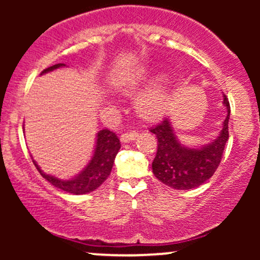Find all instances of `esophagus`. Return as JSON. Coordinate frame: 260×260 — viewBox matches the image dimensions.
<instances>
[{
    "instance_id": "esophagus-1",
    "label": "esophagus",
    "mask_w": 260,
    "mask_h": 260,
    "mask_svg": "<svg viewBox=\"0 0 260 260\" xmlns=\"http://www.w3.org/2000/svg\"><path fill=\"white\" fill-rule=\"evenodd\" d=\"M137 137H138V132L136 131H132V132H126L121 136V142L122 143H129L132 140H136Z\"/></svg>"
}]
</instances>
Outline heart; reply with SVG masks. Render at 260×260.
I'll return each mask as SVG.
<instances>
[{"label":"heart","instance_id":"heart-1","mask_svg":"<svg viewBox=\"0 0 260 260\" xmlns=\"http://www.w3.org/2000/svg\"><path fill=\"white\" fill-rule=\"evenodd\" d=\"M151 77L150 70L138 67L131 73L121 77L115 82L118 90L124 92L134 91L148 82ZM137 109L147 118H157L165 115L171 105V79L168 74L156 77L137 98Z\"/></svg>","mask_w":260,"mask_h":260}]
</instances>
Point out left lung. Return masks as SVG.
I'll use <instances>...</instances> for the list:
<instances>
[{"instance_id":"obj_1","label":"left lung","mask_w":260,"mask_h":260,"mask_svg":"<svg viewBox=\"0 0 260 260\" xmlns=\"http://www.w3.org/2000/svg\"><path fill=\"white\" fill-rule=\"evenodd\" d=\"M228 116L223 120L219 137L202 148H188L178 142L168 118L150 128L157 138L156 156L153 161V174L160 182L175 189H192L207 182L222 159L229 139L230 103L223 95Z\"/></svg>"}]
</instances>
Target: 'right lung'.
<instances>
[{"mask_svg": "<svg viewBox=\"0 0 260 260\" xmlns=\"http://www.w3.org/2000/svg\"><path fill=\"white\" fill-rule=\"evenodd\" d=\"M63 63L53 64L51 67L44 70L41 74L51 72L53 70H57L59 67H63ZM121 148L120 139L117 138L115 133L109 129H101L96 134V144H95L94 154L88 165L78 176L71 178V180H61L52 175H47L39 168L37 161L32 160L35 168L40 172L46 181H49L52 186L59 188L67 193L72 194H85L100 187L106 178L111 174L116 155Z\"/></svg>", "mask_w": 260, "mask_h": 260, "instance_id": "add662e5", "label": "right lung"}]
</instances>
